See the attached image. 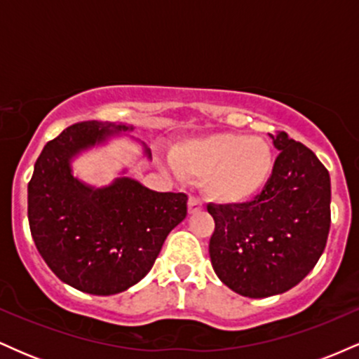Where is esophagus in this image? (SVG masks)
Segmentation results:
<instances>
[{
	"instance_id": "1",
	"label": "esophagus",
	"mask_w": 359,
	"mask_h": 359,
	"mask_svg": "<svg viewBox=\"0 0 359 359\" xmlns=\"http://www.w3.org/2000/svg\"><path fill=\"white\" fill-rule=\"evenodd\" d=\"M204 205H203V201L199 199V197H196V196H191V199H189V212L191 214H196V212H199L201 209H203Z\"/></svg>"
}]
</instances>
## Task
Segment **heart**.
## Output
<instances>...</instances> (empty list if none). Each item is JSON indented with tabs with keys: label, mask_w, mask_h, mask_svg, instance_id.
Masks as SVG:
<instances>
[{
	"label": "heart",
	"mask_w": 359,
	"mask_h": 359,
	"mask_svg": "<svg viewBox=\"0 0 359 359\" xmlns=\"http://www.w3.org/2000/svg\"><path fill=\"white\" fill-rule=\"evenodd\" d=\"M182 174L204 177V191L219 203H243L265 187L273 170V151L265 140L241 133L194 138L175 148Z\"/></svg>",
	"instance_id": "b5f03b06"
}]
</instances>
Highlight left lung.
I'll return each mask as SVG.
<instances>
[{
  "instance_id": "1",
  "label": "left lung",
  "mask_w": 359,
  "mask_h": 359,
  "mask_svg": "<svg viewBox=\"0 0 359 359\" xmlns=\"http://www.w3.org/2000/svg\"><path fill=\"white\" fill-rule=\"evenodd\" d=\"M280 154L250 203L208 204L212 269L251 299L283 294L316 266L331 226V179L320 160L285 131L270 135Z\"/></svg>"
}]
</instances>
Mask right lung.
I'll return each mask as SVG.
<instances>
[{
    "mask_svg": "<svg viewBox=\"0 0 359 359\" xmlns=\"http://www.w3.org/2000/svg\"><path fill=\"white\" fill-rule=\"evenodd\" d=\"M131 130L108 121L65 128L43 147L28 182L36 250L62 282L86 294L113 295L138 283L187 216L184 192H155L130 177L90 187L72 175V156Z\"/></svg>",
    "mask_w": 359,
    "mask_h": 359,
    "instance_id": "add662e5",
    "label": "right lung"
}]
</instances>
